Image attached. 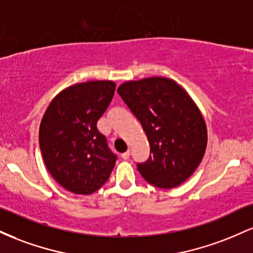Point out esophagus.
<instances>
[{
    "label": "esophagus",
    "instance_id": "obj_1",
    "mask_svg": "<svg viewBox=\"0 0 253 253\" xmlns=\"http://www.w3.org/2000/svg\"><path fill=\"white\" fill-rule=\"evenodd\" d=\"M121 158L125 159V161H127V159H129V151H126V152L121 153Z\"/></svg>",
    "mask_w": 253,
    "mask_h": 253
}]
</instances>
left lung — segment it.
Masks as SVG:
<instances>
[{
	"mask_svg": "<svg viewBox=\"0 0 253 253\" xmlns=\"http://www.w3.org/2000/svg\"><path fill=\"white\" fill-rule=\"evenodd\" d=\"M118 94L149 139V159L136 164L145 181L163 189L187 181L207 146L205 120L189 95L164 77L126 82L119 86Z\"/></svg>",
	"mask_w": 253,
	"mask_h": 253,
	"instance_id": "8db88e82",
	"label": "left lung"
}]
</instances>
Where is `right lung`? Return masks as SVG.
Segmentation results:
<instances>
[{"instance_id":"obj_1","label":"right lung","mask_w":253,"mask_h":253,"mask_svg":"<svg viewBox=\"0 0 253 253\" xmlns=\"http://www.w3.org/2000/svg\"><path fill=\"white\" fill-rule=\"evenodd\" d=\"M115 86L112 81L75 84L59 92L43 114L39 128L43 162L52 177L71 193L89 195L100 189L117 162L96 126Z\"/></svg>"}]
</instances>
